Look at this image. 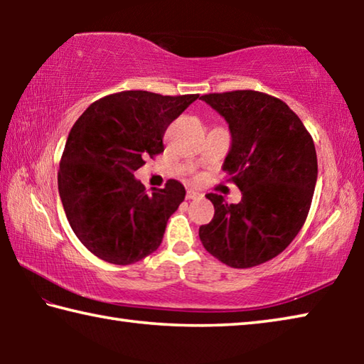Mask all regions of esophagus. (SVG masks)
Here are the masks:
<instances>
[{
    "mask_svg": "<svg viewBox=\"0 0 364 364\" xmlns=\"http://www.w3.org/2000/svg\"><path fill=\"white\" fill-rule=\"evenodd\" d=\"M197 197H200V194L197 193V191H194V189H188V193H186V199H188V200L197 199Z\"/></svg>",
    "mask_w": 364,
    "mask_h": 364,
    "instance_id": "34e87169",
    "label": "esophagus"
}]
</instances>
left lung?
<instances>
[{
    "instance_id": "left-lung-1",
    "label": "left lung",
    "mask_w": 364,
    "mask_h": 364,
    "mask_svg": "<svg viewBox=\"0 0 364 364\" xmlns=\"http://www.w3.org/2000/svg\"><path fill=\"white\" fill-rule=\"evenodd\" d=\"M230 125L228 181L239 204L207 194L215 215L199 228L200 242L231 268H252L279 255L304 226L318 176L316 149L299 115L284 101L254 90L200 96Z\"/></svg>"
}]
</instances>
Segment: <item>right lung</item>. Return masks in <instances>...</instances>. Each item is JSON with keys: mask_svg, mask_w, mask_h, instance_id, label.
<instances>
[{"mask_svg": "<svg viewBox=\"0 0 364 364\" xmlns=\"http://www.w3.org/2000/svg\"><path fill=\"white\" fill-rule=\"evenodd\" d=\"M199 95L122 91L95 101L72 127L58 184L67 220L91 254L132 264L159 249L184 200L181 183L146 193L134 171L164 152V134Z\"/></svg>", "mask_w": 364, "mask_h": 364, "instance_id": "add662e5", "label": "right lung"}]
</instances>
